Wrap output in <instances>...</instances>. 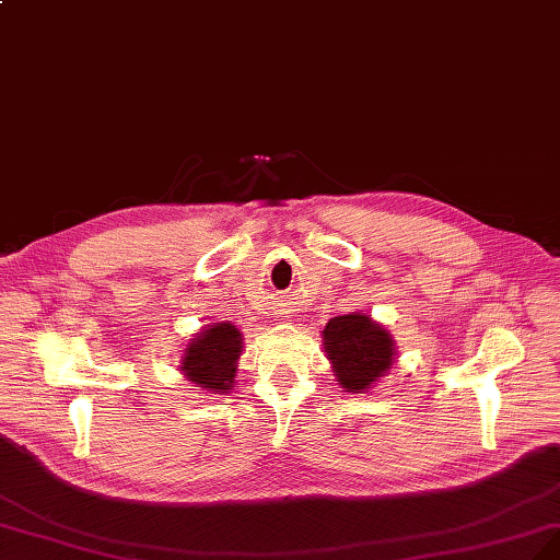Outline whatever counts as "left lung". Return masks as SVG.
<instances>
[{
    "label": "left lung",
    "instance_id": "left-lung-1",
    "mask_svg": "<svg viewBox=\"0 0 560 560\" xmlns=\"http://www.w3.org/2000/svg\"><path fill=\"white\" fill-rule=\"evenodd\" d=\"M326 359L345 392L365 394L392 371L396 342L387 326L365 313L329 319L322 331Z\"/></svg>",
    "mask_w": 560,
    "mask_h": 560
}]
</instances>
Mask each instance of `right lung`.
<instances>
[{
    "label": "right lung",
    "mask_w": 560,
    "mask_h": 560,
    "mask_svg": "<svg viewBox=\"0 0 560 560\" xmlns=\"http://www.w3.org/2000/svg\"><path fill=\"white\" fill-rule=\"evenodd\" d=\"M243 354V334L231 322L206 324L185 345L178 371L191 387L208 394H229L236 384L238 359Z\"/></svg>",
    "instance_id": "add662e5"
}]
</instances>
